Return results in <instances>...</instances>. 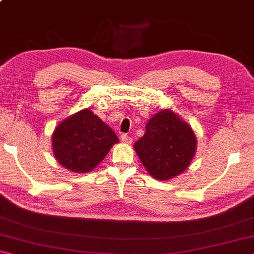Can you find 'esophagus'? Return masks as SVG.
Listing matches in <instances>:
<instances>
[{
	"label": "esophagus",
	"instance_id": "esophagus-1",
	"mask_svg": "<svg viewBox=\"0 0 254 254\" xmlns=\"http://www.w3.org/2000/svg\"><path fill=\"white\" fill-rule=\"evenodd\" d=\"M121 141H122L123 143H126V144H131L132 143V139L127 134H122Z\"/></svg>",
	"mask_w": 254,
	"mask_h": 254
}]
</instances>
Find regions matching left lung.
<instances>
[{"mask_svg": "<svg viewBox=\"0 0 254 254\" xmlns=\"http://www.w3.org/2000/svg\"><path fill=\"white\" fill-rule=\"evenodd\" d=\"M134 150L150 176L169 180L186 170L197 149L194 130L173 110L163 109L145 124Z\"/></svg>", "mask_w": 254, "mask_h": 254, "instance_id": "8db88e82", "label": "left lung"}]
</instances>
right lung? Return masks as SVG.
<instances>
[{"label": "right lung", "mask_w": 254, "mask_h": 254, "mask_svg": "<svg viewBox=\"0 0 254 254\" xmlns=\"http://www.w3.org/2000/svg\"><path fill=\"white\" fill-rule=\"evenodd\" d=\"M118 142L114 131L89 109L63 120L51 135L55 159L76 174L94 170Z\"/></svg>", "instance_id": "add662e5"}]
</instances>
